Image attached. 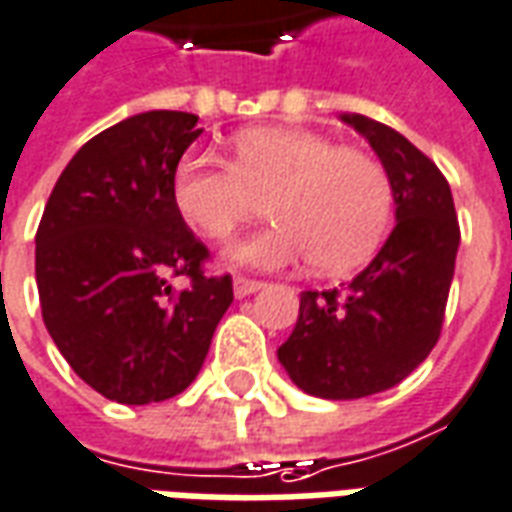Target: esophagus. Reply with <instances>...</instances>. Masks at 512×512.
<instances>
[{"mask_svg": "<svg viewBox=\"0 0 512 512\" xmlns=\"http://www.w3.org/2000/svg\"><path fill=\"white\" fill-rule=\"evenodd\" d=\"M264 289V281H256V278H245V275H237L234 278V295L237 297H248L253 292Z\"/></svg>", "mask_w": 512, "mask_h": 512, "instance_id": "34e87169", "label": "esophagus"}]
</instances>
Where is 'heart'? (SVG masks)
Returning <instances> with one entry per match:
<instances>
[{
	"label": "heart",
	"mask_w": 512,
	"mask_h": 512,
	"mask_svg": "<svg viewBox=\"0 0 512 512\" xmlns=\"http://www.w3.org/2000/svg\"><path fill=\"white\" fill-rule=\"evenodd\" d=\"M173 201L212 242L234 239L270 209L273 226L231 250L234 262L259 270L314 259L325 275L350 273L375 256L394 220V184L378 157L286 126L239 132L231 162L187 154L173 173Z\"/></svg>",
	"instance_id": "1"
}]
</instances>
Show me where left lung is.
Masks as SVG:
<instances>
[{"label":"left lung","mask_w":512,"mask_h":512,"mask_svg":"<svg viewBox=\"0 0 512 512\" xmlns=\"http://www.w3.org/2000/svg\"><path fill=\"white\" fill-rule=\"evenodd\" d=\"M344 121L389 170L397 226L350 284L300 295L295 331L278 347L292 383L325 400L391 389L430 355L460 245L452 192L436 162L386 123L364 115Z\"/></svg>","instance_id":"left-lung-1"}]
</instances>
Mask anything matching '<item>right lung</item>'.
<instances>
[{
    "instance_id": "obj_1",
    "label": "right lung",
    "mask_w": 512,
    "mask_h": 512,
    "mask_svg": "<svg viewBox=\"0 0 512 512\" xmlns=\"http://www.w3.org/2000/svg\"><path fill=\"white\" fill-rule=\"evenodd\" d=\"M198 115L151 110L96 134L65 165L35 234L46 331L101 397L146 405L201 372L234 300L231 275H206L209 250L173 201V173L198 140ZM184 274L187 290L169 278Z\"/></svg>"
}]
</instances>
